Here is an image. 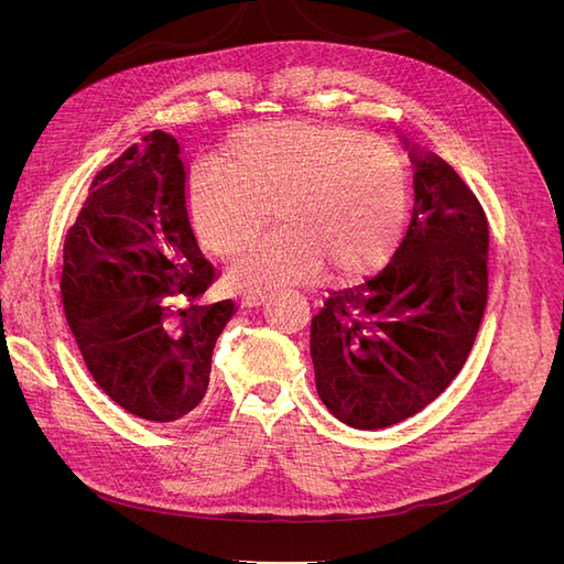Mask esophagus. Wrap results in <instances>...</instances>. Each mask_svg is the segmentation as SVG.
Masks as SVG:
<instances>
[{"mask_svg": "<svg viewBox=\"0 0 564 564\" xmlns=\"http://www.w3.org/2000/svg\"><path fill=\"white\" fill-rule=\"evenodd\" d=\"M265 299H268L265 292H247V294H242L237 301H240L242 308H259V305H261Z\"/></svg>", "mask_w": 564, "mask_h": 564, "instance_id": "esophagus-1", "label": "esophagus"}]
</instances>
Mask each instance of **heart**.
<instances>
[{"label":"heart","instance_id":"obj_1","mask_svg":"<svg viewBox=\"0 0 564 564\" xmlns=\"http://www.w3.org/2000/svg\"><path fill=\"white\" fill-rule=\"evenodd\" d=\"M224 166L187 185L199 242L237 259L270 226L280 235L251 249L228 282L265 289L313 280L357 282L400 249L409 220V174L395 150L334 127L270 124L237 133Z\"/></svg>","mask_w":564,"mask_h":564}]
</instances>
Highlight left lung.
Returning a JSON list of instances; mask_svg holds the SVG:
<instances>
[{
  "mask_svg": "<svg viewBox=\"0 0 564 564\" xmlns=\"http://www.w3.org/2000/svg\"><path fill=\"white\" fill-rule=\"evenodd\" d=\"M414 212L367 284L334 292L311 322L317 395L352 429L421 412L466 365L487 308L489 224L435 152L412 148Z\"/></svg>",
  "mask_w": 564,
  "mask_h": 564,
  "instance_id": "left-lung-1",
  "label": "left lung"
}]
</instances>
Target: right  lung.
I'll list each match as a JSON object with an SVG mask.
<instances>
[{"instance_id": "add662e5", "label": "right lung", "mask_w": 564, "mask_h": 564, "mask_svg": "<svg viewBox=\"0 0 564 564\" xmlns=\"http://www.w3.org/2000/svg\"><path fill=\"white\" fill-rule=\"evenodd\" d=\"M216 280L185 207L181 145L148 133L98 172L63 245L61 294L84 365L129 414L172 423L209 388L232 301L199 305Z\"/></svg>"}]
</instances>
